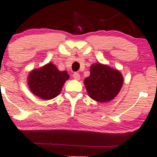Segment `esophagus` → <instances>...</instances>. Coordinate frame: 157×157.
I'll return each mask as SVG.
<instances>
[{"label": "esophagus", "instance_id": "obj_1", "mask_svg": "<svg viewBox=\"0 0 157 157\" xmlns=\"http://www.w3.org/2000/svg\"><path fill=\"white\" fill-rule=\"evenodd\" d=\"M73 77L74 79H75V80H79V79H80V77L81 76H80V75H79L78 73H73Z\"/></svg>", "mask_w": 157, "mask_h": 157}]
</instances>
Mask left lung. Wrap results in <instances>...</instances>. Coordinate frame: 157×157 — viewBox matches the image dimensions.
I'll return each instance as SVG.
<instances>
[{
	"mask_svg": "<svg viewBox=\"0 0 157 157\" xmlns=\"http://www.w3.org/2000/svg\"><path fill=\"white\" fill-rule=\"evenodd\" d=\"M90 70V75L84 79V85L90 97L98 102L113 99L123 84L120 72L100 63L93 64Z\"/></svg>",
	"mask_w": 157,
	"mask_h": 157,
	"instance_id": "8db88e82",
	"label": "left lung"
}]
</instances>
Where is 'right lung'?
<instances>
[{"label": "right lung", "mask_w": 157, "mask_h": 157, "mask_svg": "<svg viewBox=\"0 0 157 157\" xmlns=\"http://www.w3.org/2000/svg\"><path fill=\"white\" fill-rule=\"evenodd\" d=\"M70 75L66 71H59L52 63L33 70L28 76V85L31 92L44 100L56 97Z\"/></svg>", "instance_id": "1"}]
</instances>
